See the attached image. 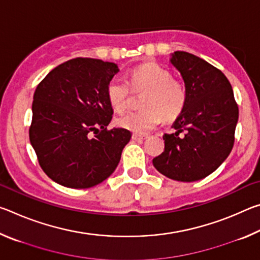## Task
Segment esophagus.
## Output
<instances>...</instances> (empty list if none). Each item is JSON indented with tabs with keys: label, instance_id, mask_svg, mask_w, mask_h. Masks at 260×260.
Segmentation results:
<instances>
[{
	"label": "esophagus",
	"instance_id": "1",
	"mask_svg": "<svg viewBox=\"0 0 260 260\" xmlns=\"http://www.w3.org/2000/svg\"><path fill=\"white\" fill-rule=\"evenodd\" d=\"M147 138V135H141V134H133L132 135V139L135 140V141H141V140H144Z\"/></svg>",
	"mask_w": 260,
	"mask_h": 260
}]
</instances>
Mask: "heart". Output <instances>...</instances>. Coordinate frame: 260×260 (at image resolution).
I'll return each mask as SVG.
<instances>
[{
    "label": "heart",
    "instance_id": "b5f03b06",
    "mask_svg": "<svg viewBox=\"0 0 260 260\" xmlns=\"http://www.w3.org/2000/svg\"><path fill=\"white\" fill-rule=\"evenodd\" d=\"M133 90H146L141 111L128 112L118 118L117 124L138 134L148 133L162 121L173 120L183 111L187 103V90L183 83L173 80L172 74L156 64H143L129 74ZM131 95L128 83L113 78L107 87V99L111 108L122 112Z\"/></svg>",
    "mask_w": 260,
    "mask_h": 260
}]
</instances>
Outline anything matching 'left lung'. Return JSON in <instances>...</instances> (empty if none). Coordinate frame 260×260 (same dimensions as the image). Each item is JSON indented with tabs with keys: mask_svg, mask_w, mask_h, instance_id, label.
Wrapping results in <instances>:
<instances>
[{
	"mask_svg": "<svg viewBox=\"0 0 260 260\" xmlns=\"http://www.w3.org/2000/svg\"><path fill=\"white\" fill-rule=\"evenodd\" d=\"M170 61L183 79L187 103L172 125L177 132L162 136L164 152L152 164L167 178L192 182L214 172L231 153L239 108L230 81L213 65L186 51H174Z\"/></svg>",
	"mask_w": 260,
	"mask_h": 260,
	"instance_id": "obj_1",
	"label": "left lung"
}]
</instances>
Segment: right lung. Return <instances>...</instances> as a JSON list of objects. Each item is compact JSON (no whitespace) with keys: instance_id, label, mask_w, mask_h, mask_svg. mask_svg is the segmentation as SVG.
<instances>
[{"instance_id":"add662e5","label":"right lung","mask_w":260,"mask_h":260,"mask_svg":"<svg viewBox=\"0 0 260 260\" xmlns=\"http://www.w3.org/2000/svg\"><path fill=\"white\" fill-rule=\"evenodd\" d=\"M118 72L114 63L78 57L51 70L35 89L29 141L43 172L58 184L94 187L119 164L132 134L107 128L113 114L107 87Z\"/></svg>"}]
</instances>
